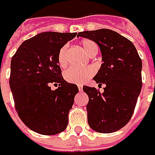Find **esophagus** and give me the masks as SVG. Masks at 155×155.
<instances>
[{
    "mask_svg": "<svg viewBox=\"0 0 155 155\" xmlns=\"http://www.w3.org/2000/svg\"><path fill=\"white\" fill-rule=\"evenodd\" d=\"M78 89H79V91H82L83 90V85L82 84H78Z\"/></svg>",
    "mask_w": 155,
    "mask_h": 155,
    "instance_id": "esophagus-1",
    "label": "esophagus"
}]
</instances>
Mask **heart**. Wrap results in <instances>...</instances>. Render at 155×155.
<instances>
[{"mask_svg": "<svg viewBox=\"0 0 155 155\" xmlns=\"http://www.w3.org/2000/svg\"><path fill=\"white\" fill-rule=\"evenodd\" d=\"M82 47L84 50L92 55L94 52L98 51V46L93 40L85 39L82 41ZM68 45H64L61 48L58 53V62L61 67H65L68 64ZM95 71L94 68L92 66L84 67V68H78V67H70L64 71V79L71 84H81L88 78L92 77L94 74Z\"/></svg>", "mask_w": 155, "mask_h": 155, "instance_id": "heart-1", "label": "heart"}]
</instances>
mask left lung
<instances>
[{
  "instance_id": "obj_1",
  "label": "left lung",
  "mask_w": 155,
  "mask_h": 155,
  "mask_svg": "<svg viewBox=\"0 0 155 155\" xmlns=\"http://www.w3.org/2000/svg\"><path fill=\"white\" fill-rule=\"evenodd\" d=\"M95 42L101 50L102 65L94 80L105 84L101 94L94 87L84 86L89 97L86 106L88 124L101 133L115 132L132 117L141 90V60L133 43L110 29L78 33Z\"/></svg>"
}]
</instances>
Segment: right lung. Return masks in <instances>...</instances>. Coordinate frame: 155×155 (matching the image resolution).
I'll return each instance as SVG.
<instances>
[{
  "mask_svg": "<svg viewBox=\"0 0 155 155\" xmlns=\"http://www.w3.org/2000/svg\"><path fill=\"white\" fill-rule=\"evenodd\" d=\"M76 35L40 33L24 41L11 61L9 83L15 109L25 125L39 134L54 135L67 128L79 89L63 79L58 53ZM51 84L58 88L52 90Z\"/></svg>",
  "mask_w": 155,
  "mask_h": 155,
  "instance_id": "right-lung-1",
  "label": "right lung"
}]
</instances>
